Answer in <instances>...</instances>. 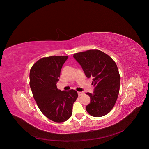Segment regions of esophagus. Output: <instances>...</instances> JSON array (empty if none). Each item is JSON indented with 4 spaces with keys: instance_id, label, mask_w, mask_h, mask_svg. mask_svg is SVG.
<instances>
[{
    "instance_id": "34e87169",
    "label": "esophagus",
    "mask_w": 149,
    "mask_h": 149,
    "mask_svg": "<svg viewBox=\"0 0 149 149\" xmlns=\"http://www.w3.org/2000/svg\"><path fill=\"white\" fill-rule=\"evenodd\" d=\"M83 93H83L82 92H78V96H81L82 95H83Z\"/></svg>"
}]
</instances>
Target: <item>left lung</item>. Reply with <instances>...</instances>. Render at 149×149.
Listing matches in <instances>:
<instances>
[{"mask_svg":"<svg viewBox=\"0 0 149 149\" xmlns=\"http://www.w3.org/2000/svg\"><path fill=\"white\" fill-rule=\"evenodd\" d=\"M86 77L93 78V93L87 92L91 102L86 107L93 117L107 115L113 108L118 97L120 77L113 59L99 49H89L74 54Z\"/></svg>","mask_w":149,"mask_h":149,"instance_id":"left-lung-1","label":"left lung"}]
</instances>
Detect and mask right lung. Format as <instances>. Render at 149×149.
Returning <instances> with one entry per match:
<instances>
[{
	"instance_id": "1",
	"label": "right lung",
	"mask_w": 149,
	"mask_h": 149,
	"mask_svg": "<svg viewBox=\"0 0 149 149\" xmlns=\"http://www.w3.org/2000/svg\"><path fill=\"white\" fill-rule=\"evenodd\" d=\"M68 56L43 57L35 63L30 71V86L37 105L48 119L55 122L67 120L78 97L75 90L61 91L57 82Z\"/></svg>"
}]
</instances>
